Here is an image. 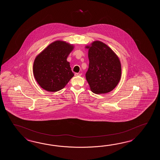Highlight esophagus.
<instances>
[{
  "mask_svg": "<svg viewBox=\"0 0 160 160\" xmlns=\"http://www.w3.org/2000/svg\"><path fill=\"white\" fill-rule=\"evenodd\" d=\"M81 73H78V72H77V73H75V76H78V75H81Z\"/></svg>",
  "mask_w": 160,
  "mask_h": 160,
  "instance_id": "obj_1",
  "label": "esophagus"
}]
</instances>
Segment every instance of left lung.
I'll return each mask as SVG.
<instances>
[{
	"label": "left lung",
	"mask_w": 160,
	"mask_h": 160,
	"mask_svg": "<svg viewBox=\"0 0 160 160\" xmlns=\"http://www.w3.org/2000/svg\"><path fill=\"white\" fill-rule=\"evenodd\" d=\"M88 49L89 66L86 78L92 92L97 94L112 91L121 77V64L111 48L99 41L86 46Z\"/></svg>",
	"instance_id": "obj_1"
}]
</instances>
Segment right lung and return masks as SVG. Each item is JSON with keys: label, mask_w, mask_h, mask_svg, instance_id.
Instances as JSON below:
<instances>
[{"label": "right lung", "mask_w": 160, "mask_h": 160, "mask_svg": "<svg viewBox=\"0 0 160 160\" xmlns=\"http://www.w3.org/2000/svg\"><path fill=\"white\" fill-rule=\"evenodd\" d=\"M74 48V45L65 41H55L36 57L33 73L42 88L48 92H58L72 78L74 74L67 58Z\"/></svg>", "instance_id": "right-lung-1"}]
</instances>
